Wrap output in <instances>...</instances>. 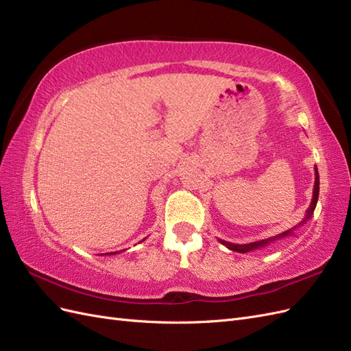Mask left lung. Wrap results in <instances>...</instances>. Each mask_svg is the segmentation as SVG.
Listing matches in <instances>:
<instances>
[{
  "instance_id": "left-lung-1",
  "label": "left lung",
  "mask_w": 351,
  "mask_h": 351,
  "mask_svg": "<svg viewBox=\"0 0 351 351\" xmlns=\"http://www.w3.org/2000/svg\"><path fill=\"white\" fill-rule=\"evenodd\" d=\"M317 197H319V173H317V168H315L313 197H312V202H311V206L307 208V210H306V215H304L303 221H300V222H299V226H303L307 219H311V218H312V215H313V210H315L316 204H317ZM299 226L294 227V228L287 230V231L281 232V234H278V236H274V237L265 239V240H259V241H254V243H247V244H236V243H230V241L221 240V239H218V241H219L221 244H224V246H226V247H228L230 250H234V252H239V253H247V252H250V250H256V249H261V247L268 246V244H271V243H274V241H277V240H280V239L293 236V230L299 228Z\"/></svg>"
}]
</instances>
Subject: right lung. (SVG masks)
Listing matches in <instances>:
<instances>
[{
	"label": "right lung",
	"mask_w": 351,
	"mask_h": 351,
	"mask_svg": "<svg viewBox=\"0 0 351 351\" xmlns=\"http://www.w3.org/2000/svg\"><path fill=\"white\" fill-rule=\"evenodd\" d=\"M143 240H145V239H143ZM143 240H142V241H143ZM115 253H120V252H111V253H107V254H110V256H111V254H115Z\"/></svg>",
	"instance_id": "add662e5"
}]
</instances>
